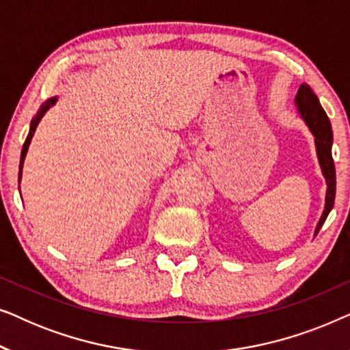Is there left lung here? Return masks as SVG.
Returning <instances> with one entry per match:
<instances>
[{
  "instance_id": "1",
  "label": "left lung",
  "mask_w": 350,
  "mask_h": 350,
  "mask_svg": "<svg viewBox=\"0 0 350 350\" xmlns=\"http://www.w3.org/2000/svg\"><path fill=\"white\" fill-rule=\"evenodd\" d=\"M295 105L298 108L299 116L303 118L306 126L312 132L315 138V150H317V157L320 169L327 181V198H325V210L320 217L317 228H315V236L323 226L325 219L328 213L332 212L334 205V196H336V170H334V162L332 156V145H333V131L329 119L325 113V109L320 105L317 95L312 92V89L308 84H301L298 95L295 98Z\"/></svg>"
}]
</instances>
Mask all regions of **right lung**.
Segmentation results:
<instances>
[{"label": "right lung", "instance_id": "right-lung-1", "mask_svg": "<svg viewBox=\"0 0 350 350\" xmlns=\"http://www.w3.org/2000/svg\"><path fill=\"white\" fill-rule=\"evenodd\" d=\"M55 102H57V97H52V98L47 100V102H44V103L41 105V109H40V111H38L36 116L31 119V124H30V132H28V135H27V140H25V143H23V148H22V154H21V165H18V183H21V178H22L23 161H25V156H27L28 146H30V142H31V138H33V135H35V131H36L38 124H40L41 118L44 116V113L47 111V109H49L51 107H54Z\"/></svg>", "mask_w": 350, "mask_h": 350}]
</instances>
